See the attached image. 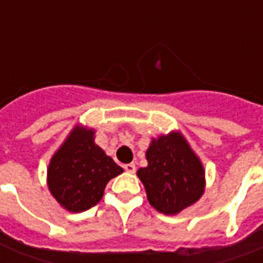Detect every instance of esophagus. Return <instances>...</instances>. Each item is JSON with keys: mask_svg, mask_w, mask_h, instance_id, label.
I'll return each mask as SVG.
<instances>
[{"mask_svg": "<svg viewBox=\"0 0 263 263\" xmlns=\"http://www.w3.org/2000/svg\"><path fill=\"white\" fill-rule=\"evenodd\" d=\"M124 169H125V172H128V173H135V171H137V167H135L134 163H126V165H124Z\"/></svg>", "mask_w": 263, "mask_h": 263, "instance_id": "34e87169", "label": "esophagus"}]
</instances>
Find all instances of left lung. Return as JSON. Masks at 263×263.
<instances>
[{"mask_svg":"<svg viewBox=\"0 0 263 263\" xmlns=\"http://www.w3.org/2000/svg\"><path fill=\"white\" fill-rule=\"evenodd\" d=\"M148 166L137 172L148 201L162 214L173 215L201 197L205 173L201 160L180 132L152 139L146 151Z\"/></svg>","mask_w":263,"mask_h":263,"instance_id":"1","label":"left lung"}]
</instances>
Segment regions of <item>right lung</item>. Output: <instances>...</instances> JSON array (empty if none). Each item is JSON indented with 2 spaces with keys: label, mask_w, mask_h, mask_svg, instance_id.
Returning a JSON list of instances; mask_svg holds the SVG:
<instances>
[{
  "label": "right lung",
  "mask_w": 263,
  "mask_h": 263,
  "mask_svg": "<svg viewBox=\"0 0 263 263\" xmlns=\"http://www.w3.org/2000/svg\"><path fill=\"white\" fill-rule=\"evenodd\" d=\"M94 129L77 125L52 156L48 186L58 203L71 213L91 209L122 167L94 142Z\"/></svg>",
  "instance_id": "obj_1"
}]
</instances>
